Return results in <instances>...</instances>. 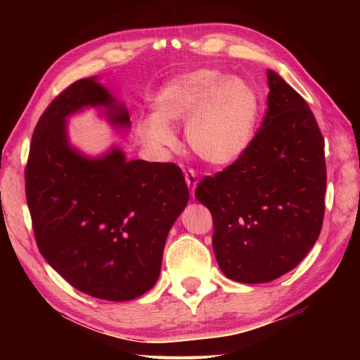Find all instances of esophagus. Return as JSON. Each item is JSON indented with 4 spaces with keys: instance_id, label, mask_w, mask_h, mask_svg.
Instances as JSON below:
<instances>
[{
    "instance_id": "esophagus-1",
    "label": "esophagus",
    "mask_w": 360,
    "mask_h": 360,
    "mask_svg": "<svg viewBox=\"0 0 360 360\" xmlns=\"http://www.w3.org/2000/svg\"><path fill=\"white\" fill-rule=\"evenodd\" d=\"M186 182H187V186H188L190 193L195 195V188L198 186V176H196V173L193 170H187L186 172Z\"/></svg>"
}]
</instances>
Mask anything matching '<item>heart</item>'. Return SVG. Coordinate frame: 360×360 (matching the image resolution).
I'll use <instances>...</instances> for the list:
<instances>
[{
    "label": "heart",
    "mask_w": 360,
    "mask_h": 360,
    "mask_svg": "<svg viewBox=\"0 0 360 360\" xmlns=\"http://www.w3.org/2000/svg\"><path fill=\"white\" fill-rule=\"evenodd\" d=\"M259 97L248 80L198 70L168 80L153 103V117L139 127L153 150L173 147L170 127L186 122V139L198 156L217 167L231 165L250 147Z\"/></svg>",
    "instance_id": "obj_1"
}]
</instances>
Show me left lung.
Masks as SVG:
<instances>
[{
    "instance_id": "left-lung-1",
    "label": "left lung",
    "mask_w": 360,
    "mask_h": 360,
    "mask_svg": "<svg viewBox=\"0 0 360 360\" xmlns=\"http://www.w3.org/2000/svg\"><path fill=\"white\" fill-rule=\"evenodd\" d=\"M266 75L267 110L250 147L195 192L212 213L221 272L248 285L292 271L316 244L325 213V142L314 114L277 72Z\"/></svg>"
}]
</instances>
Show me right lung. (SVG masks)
I'll use <instances>...</instances> for the list:
<instances>
[{"instance_id": "obj_1", "label": "right lung", "mask_w": 360, "mask_h": 360, "mask_svg": "<svg viewBox=\"0 0 360 360\" xmlns=\"http://www.w3.org/2000/svg\"><path fill=\"white\" fill-rule=\"evenodd\" d=\"M96 108L128 133L125 105L97 77L77 80L46 108L32 134L26 198L52 269L91 297L127 302L156 285L167 235L188 202L181 168L128 160L117 145L88 156L70 142L68 119Z\"/></svg>"}]
</instances>
